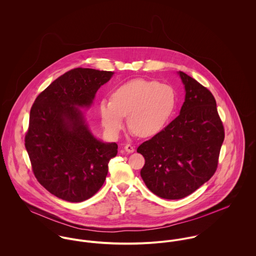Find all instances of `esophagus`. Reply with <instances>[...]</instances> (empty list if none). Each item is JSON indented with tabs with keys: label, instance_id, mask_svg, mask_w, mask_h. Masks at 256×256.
<instances>
[{
	"label": "esophagus",
	"instance_id": "1",
	"mask_svg": "<svg viewBox=\"0 0 256 256\" xmlns=\"http://www.w3.org/2000/svg\"><path fill=\"white\" fill-rule=\"evenodd\" d=\"M124 150H125L127 152H133L135 150L134 146H131V145H129V144L125 145V146H124Z\"/></svg>",
	"mask_w": 256,
	"mask_h": 256
}]
</instances>
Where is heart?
<instances>
[{"label": "heart", "instance_id": "obj_1", "mask_svg": "<svg viewBox=\"0 0 256 256\" xmlns=\"http://www.w3.org/2000/svg\"><path fill=\"white\" fill-rule=\"evenodd\" d=\"M174 108L176 92L170 86L135 78L117 86L111 100H100L98 111L102 126L111 137L120 134L126 115L134 134L150 137L162 129Z\"/></svg>", "mask_w": 256, "mask_h": 256}]
</instances>
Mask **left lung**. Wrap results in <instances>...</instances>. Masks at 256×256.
Masks as SVG:
<instances>
[{"mask_svg":"<svg viewBox=\"0 0 256 256\" xmlns=\"http://www.w3.org/2000/svg\"><path fill=\"white\" fill-rule=\"evenodd\" d=\"M185 90L180 115L150 140L138 146L145 158L141 178L164 199H182L215 174L224 138L215 98L209 90L178 72Z\"/></svg>","mask_w":256,"mask_h":256,"instance_id":"1","label":"left lung"}]
</instances>
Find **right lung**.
I'll return each instance as SVG.
<instances>
[{
	"mask_svg": "<svg viewBox=\"0 0 256 256\" xmlns=\"http://www.w3.org/2000/svg\"><path fill=\"white\" fill-rule=\"evenodd\" d=\"M113 72L76 68L51 82L30 110L26 135L34 174L56 197L82 202L104 183L116 143H104L90 131L84 112Z\"/></svg>",
	"mask_w": 256,
	"mask_h": 256,
	"instance_id": "obj_1",
	"label": "right lung"
}]
</instances>
